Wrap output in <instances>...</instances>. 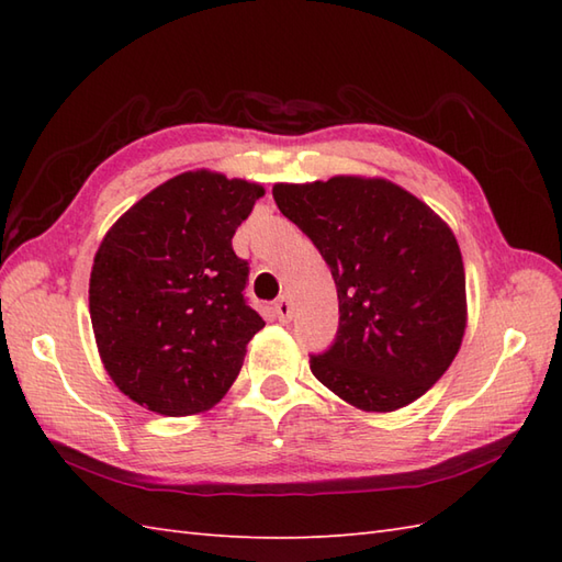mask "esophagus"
Returning <instances> with one entry per match:
<instances>
[{"instance_id":"esophagus-1","label":"esophagus","mask_w":562,"mask_h":562,"mask_svg":"<svg viewBox=\"0 0 562 562\" xmlns=\"http://www.w3.org/2000/svg\"><path fill=\"white\" fill-rule=\"evenodd\" d=\"M274 316H278L282 324H288V321L292 318V302L288 300V296H280V300L274 302Z\"/></svg>"}]
</instances>
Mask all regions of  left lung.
Instances as JSON below:
<instances>
[{
	"label": "left lung",
	"instance_id": "obj_1",
	"mask_svg": "<svg viewBox=\"0 0 562 562\" xmlns=\"http://www.w3.org/2000/svg\"><path fill=\"white\" fill-rule=\"evenodd\" d=\"M280 212L312 238L338 290V333L312 372L362 411L420 398L447 372L465 328V274L449 226L381 178L278 183Z\"/></svg>",
	"mask_w": 562,
	"mask_h": 562
}]
</instances>
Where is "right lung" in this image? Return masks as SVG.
<instances>
[{
	"label": "right lung",
	"mask_w": 562,
	"mask_h": 562,
	"mask_svg": "<svg viewBox=\"0 0 562 562\" xmlns=\"http://www.w3.org/2000/svg\"><path fill=\"white\" fill-rule=\"evenodd\" d=\"M266 193L188 171L130 207L93 258L89 308L105 372L125 396L161 415L217 403L266 326L246 300L248 260L232 238Z\"/></svg>",
	"instance_id": "1"
}]
</instances>
